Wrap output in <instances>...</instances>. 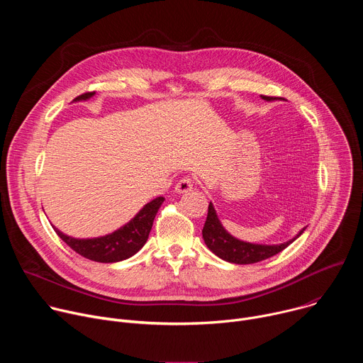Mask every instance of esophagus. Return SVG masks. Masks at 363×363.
<instances>
[{
  "mask_svg": "<svg viewBox=\"0 0 363 363\" xmlns=\"http://www.w3.org/2000/svg\"><path fill=\"white\" fill-rule=\"evenodd\" d=\"M194 184L189 178H182L177 185H175V192L177 194H185V192H189L192 189Z\"/></svg>",
  "mask_w": 363,
  "mask_h": 363,
  "instance_id": "esophagus-1",
  "label": "esophagus"
}]
</instances>
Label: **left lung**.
I'll return each mask as SVG.
<instances>
[{"instance_id":"8db88e82","label":"left lung","mask_w":363,"mask_h":363,"mask_svg":"<svg viewBox=\"0 0 363 363\" xmlns=\"http://www.w3.org/2000/svg\"><path fill=\"white\" fill-rule=\"evenodd\" d=\"M262 99L266 101L277 100V97H270V96H262ZM304 230L306 227L301 228L293 238L280 244H255V242L242 241L231 235L223 227L217 216V211L214 208V203L210 202L208 216H206V221L202 230V238L206 247H208L216 255L223 258V260L234 264H252V263L263 262L266 258H270L279 254L280 251H283L294 240H297Z\"/></svg>"}]
</instances>
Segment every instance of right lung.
I'll list each match as a JSON object with an SVG mask.
<instances>
[{
    "mask_svg": "<svg viewBox=\"0 0 363 363\" xmlns=\"http://www.w3.org/2000/svg\"><path fill=\"white\" fill-rule=\"evenodd\" d=\"M94 96V93H84L77 96L73 101H84ZM165 201L164 196H158L145 203L139 213L125 225L115 230L111 234L93 237V238H76L65 234L53 224L57 235L76 252L97 263H118L135 255L147 241L155 216L160 206Z\"/></svg>",
    "mask_w": 363,
    "mask_h": 363,
    "instance_id": "1",
    "label": "right lung"
}]
</instances>
